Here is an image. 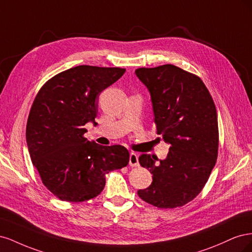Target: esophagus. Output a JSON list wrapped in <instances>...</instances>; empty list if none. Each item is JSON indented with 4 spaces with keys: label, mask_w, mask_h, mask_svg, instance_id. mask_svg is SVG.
<instances>
[{
    "label": "esophagus",
    "mask_w": 252,
    "mask_h": 252,
    "mask_svg": "<svg viewBox=\"0 0 252 252\" xmlns=\"http://www.w3.org/2000/svg\"><path fill=\"white\" fill-rule=\"evenodd\" d=\"M129 165L131 167L139 166V157L134 152H131L130 156H129Z\"/></svg>",
    "instance_id": "obj_1"
}]
</instances>
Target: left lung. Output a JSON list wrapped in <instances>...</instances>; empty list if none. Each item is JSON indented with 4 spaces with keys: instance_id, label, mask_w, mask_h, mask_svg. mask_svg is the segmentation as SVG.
Wrapping results in <instances>:
<instances>
[{
    "instance_id": "obj_1",
    "label": "left lung",
    "mask_w": 252,
    "mask_h": 252,
    "mask_svg": "<svg viewBox=\"0 0 252 252\" xmlns=\"http://www.w3.org/2000/svg\"><path fill=\"white\" fill-rule=\"evenodd\" d=\"M135 74L150 93L157 133L170 145L167 158L158 163L150 155L139 158L152 174V183L138 195L158 208L181 207L202 191L217 162L215 102L197 75L174 65L138 68Z\"/></svg>"
}]
</instances>
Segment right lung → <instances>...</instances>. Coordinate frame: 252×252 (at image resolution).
I'll use <instances>...</instances> for the list:
<instances>
[{"mask_svg": "<svg viewBox=\"0 0 252 252\" xmlns=\"http://www.w3.org/2000/svg\"><path fill=\"white\" fill-rule=\"evenodd\" d=\"M125 71L73 67L48 80L34 98L26 126L30 158L43 184L61 201L94 199L105 187V175L129 162L124 146H102L84 136V125H96L98 95Z\"/></svg>", "mask_w": 252, "mask_h": 252, "instance_id": "add662e5", "label": "right lung"}]
</instances>
